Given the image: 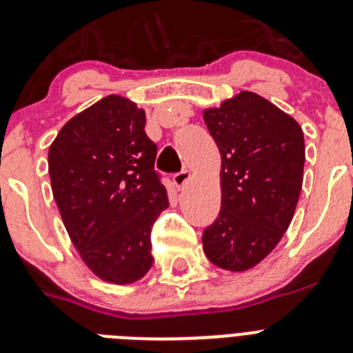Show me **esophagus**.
<instances>
[{
    "instance_id": "1",
    "label": "esophagus",
    "mask_w": 353,
    "mask_h": 353,
    "mask_svg": "<svg viewBox=\"0 0 353 353\" xmlns=\"http://www.w3.org/2000/svg\"><path fill=\"white\" fill-rule=\"evenodd\" d=\"M190 180H192V174H190V171H187V170H182L180 173L173 174V183L179 190L183 189V187H185Z\"/></svg>"
}]
</instances>
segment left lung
<instances>
[{"label": "left lung", "mask_w": 353, "mask_h": 353, "mask_svg": "<svg viewBox=\"0 0 353 353\" xmlns=\"http://www.w3.org/2000/svg\"><path fill=\"white\" fill-rule=\"evenodd\" d=\"M203 119L222 159L221 213L203 232V250L222 270L247 271L273 252L292 221L303 187V129L248 90L205 110Z\"/></svg>", "instance_id": "8db88e82"}]
</instances>
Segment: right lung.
I'll list each match as a JSON object with an SVG mask.
<instances>
[{"label": "right lung", "instance_id": "right-lung-1", "mask_svg": "<svg viewBox=\"0 0 353 353\" xmlns=\"http://www.w3.org/2000/svg\"><path fill=\"white\" fill-rule=\"evenodd\" d=\"M155 155L145 110L117 94L70 119L48 148L64 228L85 266L105 282H138L154 263L152 225L170 206Z\"/></svg>", "mask_w": 353, "mask_h": 353}]
</instances>
